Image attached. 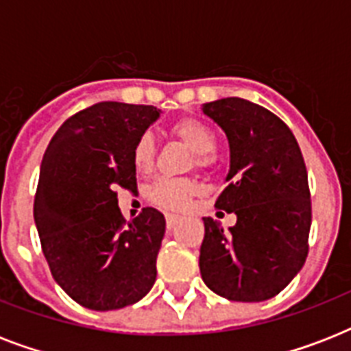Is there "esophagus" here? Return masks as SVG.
Here are the masks:
<instances>
[{"instance_id":"34e87169","label":"esophagus","mask_w":351,"mask_h":351,"mask_svg":"<svg viewBox=\"0 0 351 351\" xmlns=\"http://www.w3.org/2000/svg\"><path fill=\"white\" fill-rule=\"evenodd\" d=\"M165 222H167V230H173L176 222H178V215H165Z\"/></svg>"}]
</instances>
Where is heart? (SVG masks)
<instances>
[{
	"instance_id": "1",
	"label": "heart",
	"mask_w": 351,
	"mask_h": 351,
	"mask_svg": "<svg viewBox=\"0 0 351 351\" xmlns=\"http://www.w3.org/2000/svg\"><path fill=\"white\" fill-rule=\"evenodd\" d=\"M173 134L178 136L193 153L197 154V164L206 165L209 153L217 147V136L206 123L200 120H182L173 125ZM154 162V138L145 132L138 138L132 149V164L138 171H149ZM193 193V184L182 178H160L153 187L149 197L154 204L165 209H182L186 206L187 197Z\"/></svg>"
}]
</instances>
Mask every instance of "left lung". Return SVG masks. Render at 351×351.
Instances as JSON below:
<instances>
[{"mask_svg": "<svg viewBox=\"0 0 351 351\" xmlns=\"http://www.w3.org/2000/svg\"><path fill=\"white\" fill-rule=\"evenodd\" d=\"M202 112L230 142V171L215 208L234 213L237 224L224 230L204 217L200 275L224 299L262 302L297 277L308 255L304 158L288 125L256 104L222 98L204 104Z\"/></svg>", "mask_w": 351, "mask_h": 351, "instance_id": "8db88e82", "label": "left lung"}]
</instances>
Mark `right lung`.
Returning a JSON list of instances; mask_svg holds the SVG:
<instances>
[{
    "label": "right lung",
    "mask_w": 351,
    "mask_h": 351,
    "mask_svg": "<svg viewBox=\"0 0 351 351\" xmlns=\"http://www.w3.org/2000/svg\"><path fill=\"white\" fill-rule=\"evenodd\" d=\"M153 106L101 101L52 136L40 167L34 222L56 284L78 304L120 310L151 291L164 215L123 224L117 187H136L132 149L160 118Z\"/></svg>",
    "instance_id": "right-lung-1"
}]
</instances>
